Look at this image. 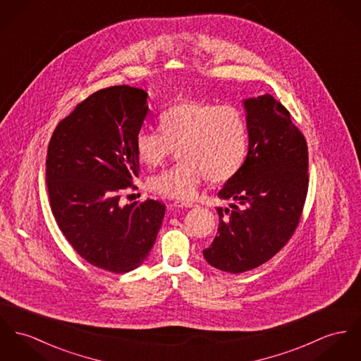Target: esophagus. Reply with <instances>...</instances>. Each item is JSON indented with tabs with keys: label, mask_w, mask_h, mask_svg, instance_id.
<instances>
[{
	"label": "esophagus",
	"mask_w": 361,
	"mask_h": 361,
	"mask_svg": "<svg viewBox=\"0 0 361 361\" xmlns=\"http://www.w3.org/2000/svg\"><path fill=\"white\" fill-rule=\"evenodd\" d=\"M174 206H176V207H180V209H191V207H195L196 204H195L194 202L177 200V202H174Z\"/></svg>",
	"instance_id": "34e87169"
}]
</instances>
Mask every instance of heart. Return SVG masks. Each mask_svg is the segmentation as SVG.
Here are the masks:
<instances>
[{"instance_id":"obj_1","label":"heart","mask_w":361,"mask_h":361,"mask_svg":"<svg viewBox=\"0 0 361 361\" xmlns=\"http://www.w3.org/2000/svg\"><path fill=\"white\" fill-rule=\"evenodd\" d=\"M159 126L161 132L142 128L136 135L140 162L159 166L176 148L183 161L149 178L155 194L191 200L204 176L212 183H225L245 164L249 129L236 106L183 100L161 114Z\"/></svg>"}]
</instances>
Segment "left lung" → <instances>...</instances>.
Masks as SVG:
<instances>
[{
    "instance_id": "1",
    "label": "left lung",
    "mask_w": 361,
    "mask_h": 361,
    "mask_svg": "<svg viewBox=\"0 0 361 361\" xmlns=\"http://www.w3.org/2000/svg\"><path fill=\"white\" fill-rule=\"evenodd\" d=\"M249 152L219 196L240 203L219 207V232L203 250L206 261L225 272L254 269L286 246L305 204L307 144L288 110L271 94L245 102Z\"/></svg>"
}]
</instances>
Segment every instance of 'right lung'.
<instances>
[{"instance_id":"1","label":"right lung","mask_w":361,"mask_h":361,"mask_svg":"<svg viewBox=\"0 0 361 361\" xmlns=\"http://www.w3.org/2000/svg\"><path fill=\"white\" fill-rule=\"evenodd\" d=\"M148 112L147 92L119 85L94 92L59 122L48 145L47 187L56 222L85 261L112 274L148 257L166 206L119 204L139 176L135 140Z\"/></svg>"}]
</instances>
